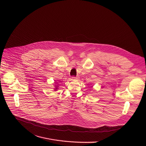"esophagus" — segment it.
<instances>
[{"instance_id": "esophagus-1", "label": "esophagus", "mask_w": 146, "mask_h": 146, "mask_svg": "<svg viewBox=\"0 0 146 146\" xmlns=\"http://www.w3.org/2000/svg\"><path fill=\"white\" fill-rule=\"evenodd\" d=\"M79 78L78 76H73L72 77V78L73 79H74V80H76V79H78Z\"/></svg>"}]
</instances>
